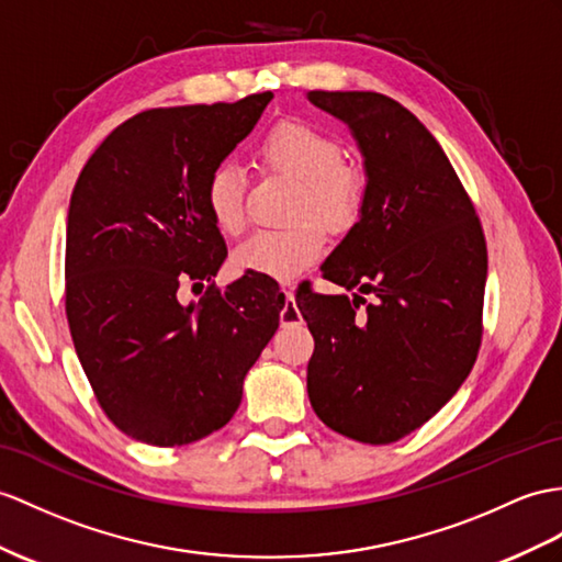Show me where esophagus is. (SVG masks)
Listing matches in <instances>:
<instances>
[{
    "mask_svg": "<svg viewBox=\"0 0 562 562\" xmlns=\"http://www.w3.org/2000/svg\"><path fill=\"white\" fill-rule=\"evenodd\" d=\"M281 297H283V307H281V312H279V317H281V326H293V324H300V310H297V305H295V300H293V291L291 289H281Z\"/></svg>",
    "mask_w": 562,
    "mask_h": 562,
    "instance_id": "1",
    "label": "esophagus"
}]
</instances>
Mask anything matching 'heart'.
I'll return each instance as SVG.
<instances>
[{
  "instance_id": "1",
  "label": "heart",
  "mask_w": 562,
  "mask_h": 562,
  "mask_svg": "<svg viewBox=\"0 0 562 562\" xmlns=\"http://www.w3.org/2000/svg\"><path fill=\"white\" fill-rule=\"evenodd\" d=\"M257 159L265 169L295 178L291 216L300 218L281 228L255 231L234 250V269L291 281L322 257V223L331 234H348L360 222L369 181L358 164L344 159V145L334 133L303 119L273 123L257 145ZM204 207L222 234L236 236L245 228V176L236 164L222 161L210 171Z\"/></svg>"
}]
</instances>
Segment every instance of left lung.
Wrapping results in <instances>:
<instances>
[{
  "label": "left lung",
  "instance_id": "8db88e82",
  "mask_svg": "<svg viewBox=\"0 0 562 562\" xmlns=\"http://www.w3.org/2000/svg\"><path fill=\"white\" fill-rule=\"evenodd\" d=\"M307 98L348 123L369 181L360 222L322 267L358 293L295 295L314 336L307 395L326 427L384 446L431 419L472 372L486 238L453 164L413 112L379 92Z\"/></svg>",
  "mask_w": 562,
  "mask_h": 562
}]
</instances>
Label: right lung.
<instances>
[{"label": "right lung", "instance_id": "obj_1", "mask_svg": "<svg viewBox=\"0 0 562 562\" xmlns=\"http://www.w3.org/2000/svg\"><path fill=\"white\" fill-rule=\"evenodd\" d=\"M271 98L147 109L106 135L76 181L66 319L94 398L135 441L173 448L222 429L279 328L283 297L269 281L214 285L228 252L204 207L210 171ZM204 280L183 306L180 285Z\"/></svg>", "mask_w": 562, "mask_h": 562}]
</instances>
